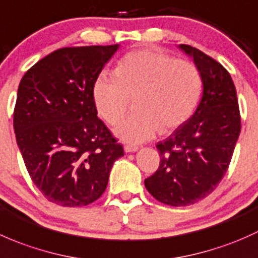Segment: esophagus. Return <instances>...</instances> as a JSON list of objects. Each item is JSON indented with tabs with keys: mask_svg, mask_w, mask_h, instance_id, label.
Returning <instances> with one entry per match:
<instances>
[{
	"mask_svg": "<svg viewBox=\"0 0 258 258\" xmlns=\"http://www.w3.org/2000/svg\"><path fill=\"white\" fill-rule=\"evenodd\" d=\"M138 149H139V148L135 147V145H125V147H124V150H125V153H135Z\"/></svg>",
	"mask_w": 258,
	"mask_h": 258,
	"instance_id": "1",
	"label": "esophagus"
}]
</instances>
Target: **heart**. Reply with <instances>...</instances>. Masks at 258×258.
<instances>
[{
  "label": "heart",
  "instance_id": "1",
  "mask_svg": "<svg viewBox=\"0 0 258 258\" xmlns=\"http://www.w3.org/2000/svg\"><path fill=\"white\" fill-rule=\"evenodd\" d=\"M203 90L199 68L156 49H137L124 55L114 76L100 74L93 86L98 113L116 125L132 105L137 109L116 128V135L132 144L147 142L156 133H169L187 120Z\"/></svg>",
  "mask_w": 258,
  "mask_h": 258
}]
</instances>
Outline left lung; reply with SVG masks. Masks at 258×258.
<instances>
[{
	"instance_id": "obj_1",
	"label": "left lung",
	"mask_w": 258,
	"mask_h": 258,
	"mask_svg": "<svg viewBox=\"0 0 258 258\" xmlns=\"http://www.w3.org/2000/svg\"><path fill=\"white\" fill-rule=\"evenodd\" d=\"M180 48L200 71L203 98L194 115L156 144L160 165L144 181L153 198L170 206L192 205L217 187L241 132L237 94L226 68L195 47Z\"/></svg>"
}]
</instances>
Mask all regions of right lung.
<instances>
[{"mask_svg": "<svg viewBox=\"0 0 258 258\" xmlns=\"http://www.w3.org/2000/svg\"><path fill=\"white\" fill-rule=\"evenodd\" d=\"M66 47L42 58L18 86L13 128L32 181L44 198L67 208L103 195L124 149L97 116L93 86L118 49Z\"/></svg>", "mask_w": 258, "mask_h": 258, "instance_id": "1", "label": "right lung"}]
</instances>
